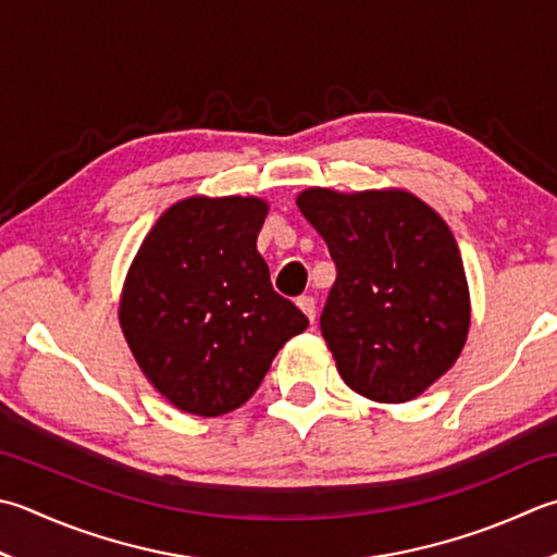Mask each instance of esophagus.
I'll return each mask as SVG.
<instances>
[{
	"instance_id": "34e87169",
	"label": "esophagus",
	"mask_w": 557,
	"mask_h": 557,
	"mask_svg": "<svg viewBox=\"0 0 557 557\" xmlns=\"http://www.w3.org/2000/svg\"><path fill=\"white\" fill-rule=\"evenodd\" d=\"M299 309L307 313V319L313 323V319H315V299L311 297V294H304V297H299Z\"/></svg>"
}]
</instances>
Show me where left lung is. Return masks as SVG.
Returning a JSON list of instances; mask_svg holds the SVG:
<instances>
[{
  "label": "left lung",
  "instance_id": "8db88e82",
  "mask_svg": "<svg viewBox=\"0 0 557 557\" xmlns=\"http://www.w3.org/2000/svg\"><path fill=\"white\" fill-rule=\"evenodd\" d=\"M297 205L335 263L321 333L345 384L379 403L420 396L451 369L471 323L449 226L400 190L311 188Z\"/></svg>",
  "mask_w": 557,
  "mask_h": 557
}]
</instances>
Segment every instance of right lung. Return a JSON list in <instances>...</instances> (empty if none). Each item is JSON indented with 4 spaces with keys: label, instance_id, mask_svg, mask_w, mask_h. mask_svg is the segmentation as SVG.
<instances>
[{
    "label": "right lung",
    "instance_id": "obj_1",
    "mask_svg": "<svg viewBox=\"0 0 557 557\" xmlns=\"http://www.w3.org/2000/svg\"><path fill=\"white\" fill-rule=\"evenodd\" d=\"M258 198H188L139 246L120 325L141 372L173 406L216 418L256 394L277 350L309 325L272 289L256 242Z\"/></svg>",
    "mask_w": 557,
    "mask_h": 557
}]
</instances>
